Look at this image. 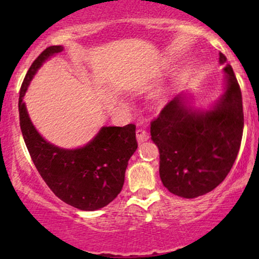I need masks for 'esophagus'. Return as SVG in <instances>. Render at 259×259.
<instances>
[{"instance_id":"1","label":"esophagus","mask_w":259,"mask_h":259,"mask_svg":"<svg viewBox=\"0 0 259 259\" xmlns=\"http://www.w3.org/2000/svg\"><path fill=\"white\" fill-rule=\"evenodd\" d=\"M148 138H150V136H148V133L145 130H138L137 131V140H138V143H139V144L144 143V141H147Z\"/></svg>"}]
</instances>
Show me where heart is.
<instances>
[{
	"mask_svg": "<svg viewBox=\"0 0 259 259\" xmlns=\"http://www.w3.org/2000/svg\"><path fill=\"white\" fill-rule=\"evenodd\" d=\"M157 98H158V100H160V101H161L162 99H164V94H162L161 92H160V93H158V97H157Z\"/></svg>",
	"mask_w": 259,
	"mask_h": 259,
	"instance_id": "heart-1",
	"label": "heart"
}]
</instances>
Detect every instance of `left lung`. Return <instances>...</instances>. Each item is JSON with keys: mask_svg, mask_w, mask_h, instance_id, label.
<instances>
[{"mask_svg": "<svg viewBox=\"0 0 259 259\" xmlns=\"http://www.w3.org/2000/svg\"><path fill=\"white\" fill-rule=\"evenodd\" d=\"M219 63H226L222 53ZM224 72V91L210 108H194L187 94H178L151 122V139L160 153V179L176 196L190 199L215 189L239 152L242 92L229 63Z\"/></svg>", "mask_w": 259, "mask_h": 259, "instance_id": "8db88e82", "label": "left lung"}]
</instances>
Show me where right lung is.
<instances>
[{
    "instance_id": "add662e5",
    "label": "right lung",
    "mask_w": 259,
    "mask_h": 259,
    "mask_svg": "<svg viewBox=\"0 0 259 259\" xmlns=\"http://www.w3.org/2000/svg\"><path fill=\"white\" fill-rule=\"evenodd\" d=\"M62 51V46L46 48L27 72L19 98L20 126L31 160L55 196L79 210L95 211L114 200L122 189L128 160L138 148L136 126H104L77 148L55 146L37 132L23 97L41 66Z\"/></svg>"
}]
</instances>
